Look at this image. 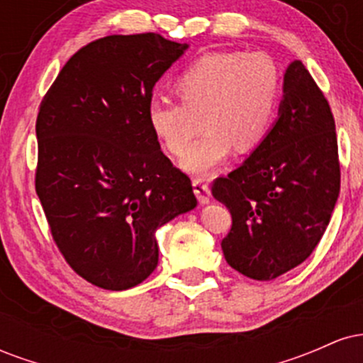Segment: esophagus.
Listing matches in <instances>:
<instances>
[{
  "mask_svg": "<svg viewBox=\"0 0 363 363\" xmlns=\"http://www.w3.org/2000/svg\"><path fill=\"white\" fill-rule=\"evenodd\" d=\"M193 187L196 198H198V201L201 203V205L210 203V187H208L205 179H193Z\"/></svg>",
  "mask_w": 363,
  "mask_h": 363,
  "instance_id": "obj_1",
  "label": "esophagus"
}]
</instances>
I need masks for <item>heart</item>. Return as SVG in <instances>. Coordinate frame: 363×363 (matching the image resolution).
Returning <instances> with one entry per match:
<instances>
[{"label": "heart", "instance_id": "heart-1", "mask_svg": "<svg viewBox=\"0 0 363 363\" xmlns=\"http://www.w3.org/2000/svg\"><path fill=\"white\" fill-rule=\"evenodd\" d=\"M179 102L152 101L147 121L172 155L189 148L198 121L205 136L182 157L181 169L210 176L230 153L251 152L268 136L281 95V72L269 54L216 51L198 57L177 77Z\"/></svg>", "mask_w": 363, "mask_h": 363}]
</instances>
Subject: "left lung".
Listing matches in <instances>:
<instances>
[{"label":"left lung","instance_id":"1","mask_svg":"<svg viewBox=\"0 0 363 363\" xmlns=\"http://www.w3.org/2000/svg\"><path fill=\"white\" fill-rule=\"evenodd\" d=\"M230 210L225 259L252 280H273L311 256L340 196L336 128L302 61L283 74L278 119L259 147L211 187Z\"/></svg>","mask_w":363,"mask_h":363}]
</instances>
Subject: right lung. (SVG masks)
Listing matches in <instances>:
<instances>
[{"instance_id": "obj_1", "label": "right lung", "mask_w": 363, "mask_h": 363, "mask_svg": "<svg viewBox=\"0 0 363 363\" xmlns=\"http://www.w3.org/2000/svg\"><path fill=\"white\" fill-rule=\"evenodd\" d=\"M189 45L109 35L62 66L37 116L35 191L68 264L128 290L158 264L157 230L198 201L147 121L152 90Z\"/></svg>"}]
</instances>
